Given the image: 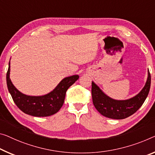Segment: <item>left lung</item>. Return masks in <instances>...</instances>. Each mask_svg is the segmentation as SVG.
<instances>
[{
    "mask_svg": "<svg viewBox=\"0 0 155 155\" xmlns=\"http://www.w3.org/2000/svg\"><path fill=\"white\" fill-rule=\"evenodd\" d=\"M151 76L148 71L146 84L139 94L126 101H116L106 96L97 86L91 83L93 103L102 116L113 119H123L129 117L139 109L146 101L150 88Z\"/></svg>",
    "mask_w": 155,
    "mask_h": 155,
    "instance_id": "8db88e82",
    "label": "left lung"
}]
</instances>
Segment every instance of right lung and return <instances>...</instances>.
Here are the masks:
<instances>
[{
  "label": "right lung",
  "mask_w": 155,
  "mask_h": 155,
  "mask_svg": "<svg viewBox=\"0 0 155 155\" xmlns=\"http://www.w3.org/2000/svg\"><path fill=\"white\" fill-rule=\"evenodd\" d=\"M10 64L7 72V85L16 106L23 112L37 117H45L56 114L62 107L68 88L79 78L78 75L64 78L50 94L42 96H30L18 91L9 78Z\"/></svg>",
  "instance_id": "obj_1"
}]
</instances>
